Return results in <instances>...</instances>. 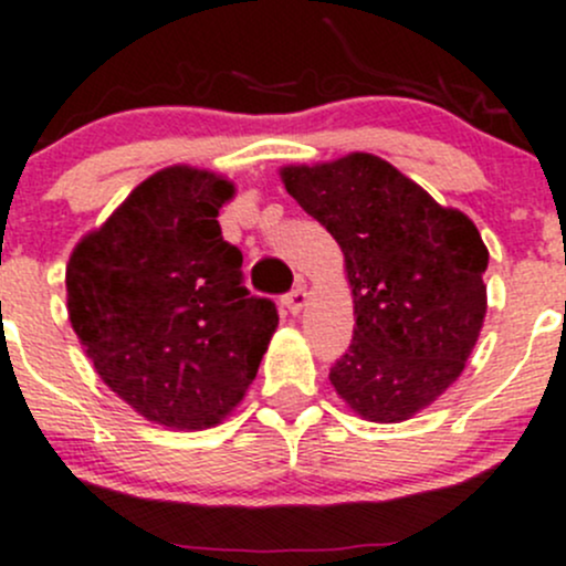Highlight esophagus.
Wrapping results in <instances>:
<instances>
[{
	"label": "esophagus",
	"instance_id": "esophagus-1",
	"mask_svg": "<svg viewBox=\"0 0 566 566\" xmlns=\"http://www.w3.org/2000/svg\"><path fill=\"white\" fill-rule=\"evenodd\" d=\"M282 304L287 306V310L293 312V315H298V312L306 306V287H301V284H298V287H295V290H290V293L284 295Z\"/></svg>",
	"mask_w": 566,
	"mask_h": 566
}]
</instances>
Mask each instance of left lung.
Listing matches in <instances>:
<instances>
[{
	"instance_id": "1",
	"label": "left lung",
	"mask_w": 566,
	"mask_h": 566,
	"mask_svg": "<svg viewBox=\"0 0 566 566\" xmlns=\"http://www.w3.org/2000/svg\"><path fill=\"white\" fill-rule=\"evenodd\" d=\"M282 182L345 254L356 328L331 384L361 419H410L460 378L479 339L490 256L482 235L369 153L284 167Z\"/></svg>"
}]
</instances>
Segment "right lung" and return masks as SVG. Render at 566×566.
Wrapping results in <instances>:
<instances>
[{"label": "right lung", "mask_w": 566, "mask_h": 566, "mask_svg": "<svg viewBox=\"0 0 566 566\" xmlns=\"http://www.w3.org/2000/svg\"><path fill=\"white\" fill-rule=\"evenodd\" d=\"M232 193L208 169H161L67 260V315L95 373L172 430L221 424L279 325L273 301L243 287L241 249L221 238L216 216Z\"/></svg>", "instance_id": "right-lung-1"}]
</instances>
